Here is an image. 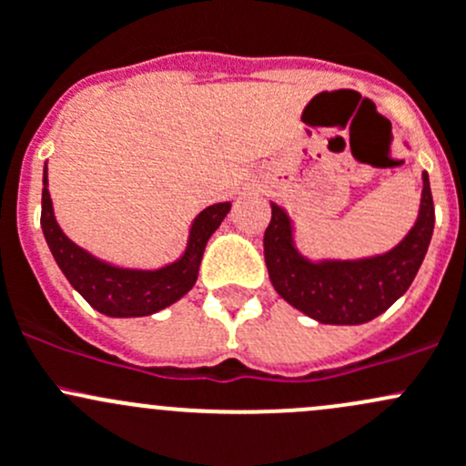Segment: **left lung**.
<instances>
[{"label":"left lung","mask_w":466,"mask_h":466,"mask_svg":"<svg viewBox=\"0 0 466 466\" xmlns=\"http://www.w3.org/2000/svg\"><path fill=\"white\" fill-rule=\"evenodd\" d=\"M421 181L424 188L415 227L395 248L363 260H307L294 244L289 215L271 204L265 262L273 289L296 309L325 325H361L383 314L415 280L433 235L435 208L426 172Z\"/></svg>","instance_id":"left-lung-1"}]
</instances>
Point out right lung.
<instances>
[{"label":"right lung","instance_id":"1","mask_svg":"<svg viewBox=\"0 0 466 466\" xmlns=\"http://www.w3.org/2000/svg\"><path fill=\"white\" fill-rule=\"evenodd\" d=\"M42 233L46 244L54 253L57 267L66 276L76 291L87 303L105 316L116 319H132V316H150L163 307L177 303L184 294L193 289L198 282L201 256L208 238L218 231L222 219L231 210V201L213 204L204 208L195 218L193 228L188 235L186 253L172 265L157 268V271H143V268H121L98 260L91 253L71 242L62 228L57 227L54 204L49 195V179H42Z\"/></svg>","mask_w":466,"mask_h":466}]
</instances>
